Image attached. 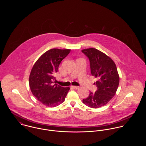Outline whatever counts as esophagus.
Here are the masks:
<instances>
[{"label":"esophagus","instance_id":"obj_1","mask_svg":"<svg viewBox=\"0 0 146 146\" xmlns=\"http://www.w3.org/2000/svg\"><path fill=\"white\" fill-rule=\"evenodd\" d=\"M71 88H72L73 89H77L79 88V86H71Z\"/></svg>","mask_w":146,"mask_h":146}]
</instances>
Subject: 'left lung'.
<instances>
[{"label": "left lung", "instance_id": "obj_1", "mask_svg": "<svg viewBox=\"0 0 146 146\" xmlns=\"http://www.w3.org/2000/svg\"><path fill=\"white\" fill-rule=\"evenodd\" d=\"M82 52L89 58L92 76L98 79L94 83L97 90L90 92L83 102L89 107L99 108L107 104L116 94L120 80L116 66L110 57L97 49H85Z\"/></svg>", "mask_w": 146, "mask_h": 146}]
</instances>
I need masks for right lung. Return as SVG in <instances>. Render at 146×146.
Here are the masks:
<instances>
[{
    "label": "right lung",
    "mask_w": 146,
    "mask_h": 146,
    "mask_svg": "<svg viewBox=\"0 0 146 146\" xmlns=\"http://www.w3.org/2000/svg\"><path fill=\"white\" fill-rule=\"evenodd\" d=\"M70 49H50L42 54L34 64L29 76V85L34 97L42 104L54 107L65 100L69 87L64 88L54 83V75L61 62Z\"/></svg>",
    "instance_id": "right-lung-1"
}]
</instances>
